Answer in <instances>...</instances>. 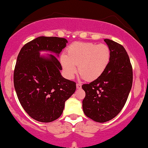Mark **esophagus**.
<instances>
[{"mask_svg":"<svg viewBox=\"0 0 148 148\" xmlns=\"http://www.w3.org/2000/svg\"><path fill=\"white\" fill-rule=\"evenodd\" d=\"M81 85H80V84H76V88H77L78 89H80V88H81Z\"/></svg>","mask_w":148,"mask_h":148,"instance_id":"esophagus-1","label":"esophagus"}]
</instances>
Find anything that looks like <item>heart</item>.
<instances>
[{"instance_id":"obj_1","label":"heart","mask_w":148,"mask_h":148,"mask_svg":"<svg viewBox=\"0 0 148 148\" xmlns=\"http://www.w3.org/2000/svg\"><path fill=\"white\" fill-rule=\"evenodd\" d=\"M111 52L106 44L91 42H74L67 49V55L63 54L60 62L65 76L72 79L78 72L82 78L93 81L100 77L109 65Z\"/></svg>"}]
</instances>
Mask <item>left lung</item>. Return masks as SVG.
Wrapping results in <instances>:
<instances>
[{"label": "left lung", "instance_id": "8db88e82", "mask_svg": "<svg viewBox=\"0 0 148 148\" xmlns=\"http://www.w3.org/2000/svg\"><path fill=\"white\" fill-rule=\"evenodd\" d=\"M104 41L111 49L109 65L100 78L82 86L85 91L84 113L100 123L118 115L126 104L132 85V65L125 48L113 40Z\"/></svg>", "mask_w": 148, "mask_h": 148}]
</instances>
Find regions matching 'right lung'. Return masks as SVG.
<instances>
[{
  "instance_id": "right-lung-1",
  "label": "right lung",
  "mask_w": 148,
  "mask_h": 148,
  "mask_svg": "<svg viewBox=\"0 0 148 148\" xmlns=\"http://www.w3.org/2000/svg\"><path fill=\"white\" fill-rule=\"evenodd\" d=\"M68 41L57 37H37L21 48L17 58L14 83L18 100L33 119L51 122L59 118L65 101L75 92L76 83L61 76L60 52ZM52 54L41 56L40 52Z\"/></svg>"
}]
</instances>
